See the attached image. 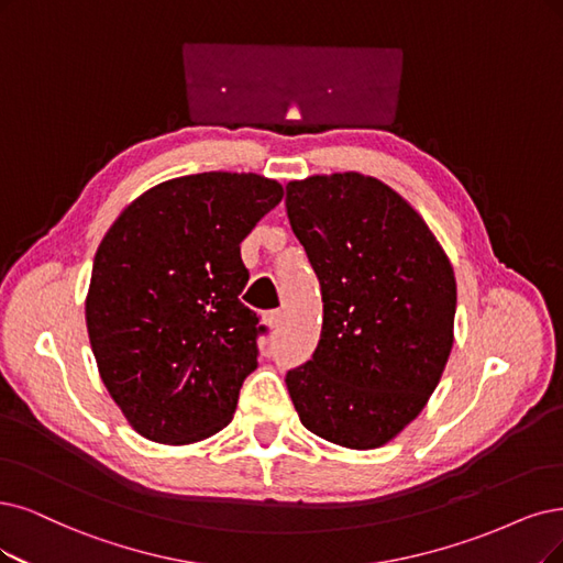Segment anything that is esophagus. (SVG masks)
<instances>
[{
  "mask_svg": "<svg viewBox=\"0 0 563 563\" xmlns=\"http://www.w3.org/2000/svg\"><path fill=\"white\" fill-rule=\"evenodd\" d=\"M283 318H285V313H283L280 308L278 310H268V313H266V324L274 329V331H278L283 327Z\"/></svg>",
  "mask_w": 563,
  "mask_h": 563,
  "instance_id": "34e87169",
  "label": "esophagus"
}]
</instances>
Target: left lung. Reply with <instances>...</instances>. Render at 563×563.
Returning <instances> with one entry per match:
<instances>
[{"label": "left lung", "instance_id": "left-lung-1", "mask_svg": "<svg viewBox=\"0 0 563 563\" xmlns=\"http://www.w3.org/2000/svg\"><path fill=\"white\" fill-rule=\"evenodd\" d=\"M285 208L322 292V334L285 383L301 424L352 450L418 418L452 350L454 271L427 222L362 174L292 180Z\"/></svg>", "mask_w": 563, "mask_h": 563}]
</instances>
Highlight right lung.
<instances>
[{"label": "right lung", "instance_id": "1", "mask_svg": "<svg viewBox=\"0 0 563 563\" xmlns=\"http://www.w3.org/2000/svg\"><path fill=\"white\" fill-rule=\"evenodd\" d=\"M283 187L257 174L166 180L132 201L97 247L86 322L99 376L155 443L208 439L257 368L260 316L241 303V241Z\"/></svg>", "mask_w": 563, "mask_h": 563}]
</instances>
